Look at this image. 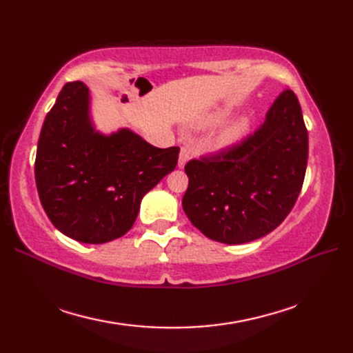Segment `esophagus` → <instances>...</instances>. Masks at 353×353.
Instances as JSON below:
<instances>
[{
  "mask_svg": "<svg viewBox=\"0 0 353 353\" xmlns=\"http://www.w3.org/2000/svg\"><path fill=\"white\" fill-rule=\"evenodd\" d=\"M190 159H191V152H190V148L182 147V148H181V154H179L177 167H179V168H183L185 165H186V162H188Z\"/></svg>",
  "mask_w": 353,
  "mask_h": 353,
  "instance_id": "obj_1",
  "label": "esophagus"
}]
</instances>
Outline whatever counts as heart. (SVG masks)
Listing matches in <instances>:
<instances>
[{
	"label": "heart",
	"instance_id": "b5f03b06",
	"mask_svg": "<svg viewBox=\"0 0 353 353\" xmlns=\"http://www.w3.org/2000/svg\"><path fill=\"white\" fill-rule=\"evenodd\" d=\"M232 112H234V109L228 106V104H224V106H219V108L206 112V114L201 117L200 124L205 127L219 125V124L226 121V119L232 115ZM247 129H249V119L247 118H238V119H234V121L224 124L215 134V138H214L215 145L220 148H224V147H230V145L236 144V142L244 137Z\"/></svg>",
	"mask_w": 353,
	"mask_h": 353
}]
</instances>
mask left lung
Segmentation results:
<instances>
[{
	"label": "left lung",
	"mask_w": 353,
	"mask_h": 353,
	"mask_svg": "<svg viewBox=\"0 0 353 353\" xmlns=\"http://www.w3.org/2000/svg\"><path fill=\"white\" fill-rule=\"evenodd\" d=\"M308 162V130L296 94L287 89L264 123L241 144L185 165L182 206L205 236L244 244L285 220L301 194Z\"/></svg>",
	"instance_id": "obj_1"
}]
</instances>
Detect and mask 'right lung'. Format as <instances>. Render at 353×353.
Segmentation results:
<instances>
[{
  "instance_id": "obj_1",
  "label": "right lung",
  "mask_w": 353,
  "mask_h": 353,
  "mask_svg": "<svg viewBox=\"0 0 353 353\" xmlns=\"http://www.w3.org/2000/svg\"><path fill=\"white\" fill-rule=\"evenodd\" d=\"M179 147L157 148L121 127L103 133L83 81L66 83L45 117L34 163L41 203L63 235L103 244L127 234L141 200L176 168Z\"/></svg>"
}]
</instances>
